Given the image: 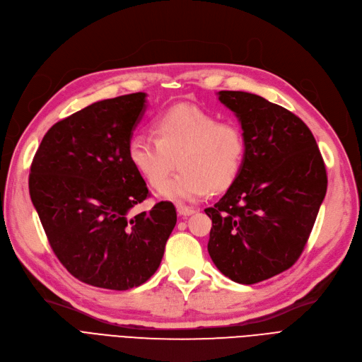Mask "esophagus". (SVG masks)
I'll return each mask as SVG.
<instances>
[{"label": "esophagus", "mask_w": 362, "mask_h": 362, "mask_svg": "<svg viewBox=\"0 0 362 362\" xmlns=\"http://www.w3.org/2000/svg\"><path fill=\"white\" fill-rule=\"evenodd\" d=\"M177 211H178V215H181V216H190L196 212L193 208H188V206H184V204H178Z\"/></svg>", "instance_id": "1"}]
</instances>
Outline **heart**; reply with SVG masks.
Listing matches in <instances>:
<instances>
[{"label": "heart", "mask_w": 362, "mask_h": 362, "mask_svg": "<svg viewBox=\"0 0 362 362\" xmlns=\"http://www.w3.org/2000/svg\"><path fill=\"white\" fill-rule=\"evenodd\" d=\"M153 135H134L128 159L150 187L160 188L176 162L180 174L160 190L162 197L193 202L211 192L231 187L243 169L246 139L234 122L219 119L200 107L177 105L162 112L153 122Z\"/></svg>", "instance_id": "b5f03b06"}]
</instances>
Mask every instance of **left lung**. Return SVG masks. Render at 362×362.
I'll return each instance as SVG.
<instances>
[{"instance_id":"obj_1","label":"left lung","mask_w":362,"mask_h":362,"mask_svg":"<svg viewBox=\"0 0 362 362\" xmlns=\"http://www.w3.org/2000/svg\"><path fill=\"white\" fill-rule=\"evenodd\" d=\"M240 120L246 159L214 208L208 252L240 284L268 280L293 265L313 231L327 192V172L303 120L261 95L219 91Z\"/></svg>"}]
</instances>
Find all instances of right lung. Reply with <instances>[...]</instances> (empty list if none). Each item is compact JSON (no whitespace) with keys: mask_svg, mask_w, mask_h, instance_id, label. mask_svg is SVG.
Returning a JSON list of instances; mask_svg holds the SVG:
<instances>
[{"mask_svg":"<svg viewBox=\"0 0 362 362\" xmlns=\"http://www.w3.org/2000/svg\"><path fill=\"white\" fill-rule=\"evenodd\" d=\"M146 93L93 103L44 135L29 174V194L51 249L75 279L128 290L156 272L177 223L159 202L132 215L150 193L128 159Z\"/></svg>","mask_w":362,"mask_h":362,"instance_id":"1","label":"right lung"}]
</instances>
